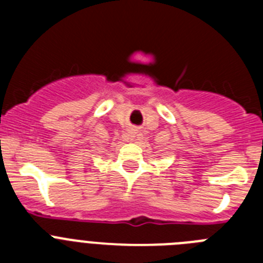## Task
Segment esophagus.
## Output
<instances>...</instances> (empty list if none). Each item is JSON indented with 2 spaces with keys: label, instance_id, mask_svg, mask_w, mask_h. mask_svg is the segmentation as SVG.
I'll use <instances>...</instances> for the list:
<instances>
[{
  "label": "esophagus",
  "instance_id": "obj_1",
  "mask_svg": "<svg viewBox=\"0 0 263 263\" xmlns=\"http://www.w3.org/2000/svg\"><path fill=\"white\" fill-rule=\"evenodd\" d=\"M130 141H134V139H136L137 138V136H136V134H130Z\"/></svg>",
  "mask_w": 263,
  "mask_h": 263
}]
</instances>
